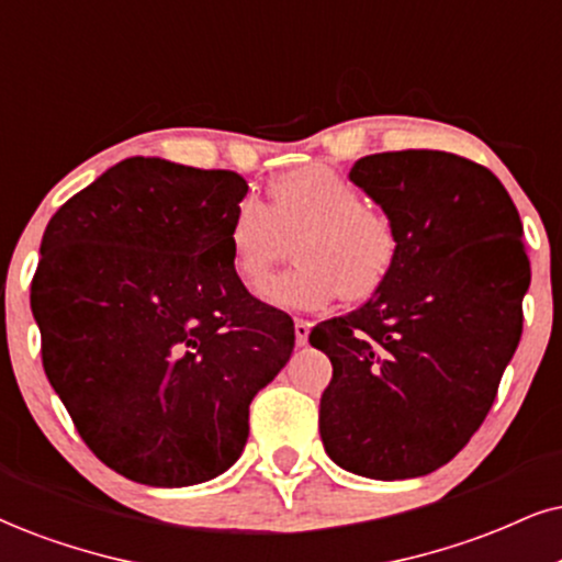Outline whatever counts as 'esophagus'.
I'll return each instance as SVG.
<instances>
[{"instance_id": "1", "label": "esophagus", "mask_w": 562, "mask_h": 562, "mask_svg": "<svg viewBox=\"0 0 562 562\" xmlns=\"http://www.w3.org/2000/svg\"><path fill=\"white\" fill-rule=\"evenodd\" d=\"M310 328H313V325H310L307 321H302V317H296V321H294L296 346H304V344H307V338H310Z\"/></svg>"}]
</instances>
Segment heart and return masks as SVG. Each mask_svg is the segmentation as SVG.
Instances as JSON below:
<instances>
[{"label": "heart", "mask_w": 562, "mask_h": 562, "mask_svg": "<svg viewBox=\"0 0 562 562\" xmlns=\"http://www.w3.org/2000/svg\"><path fill=\"white\" fill-rule=\"evenodd\" d=\"M289 241L296 268L260 289L268 304L286 310H317L336 296L367 302L391 279L401 252L391 213L323 164L276 177L262 203L239 200L226 224L228 262L249 289L286 258Z\"/></svg>", "instance_id": "obj_1"}]
</instances>
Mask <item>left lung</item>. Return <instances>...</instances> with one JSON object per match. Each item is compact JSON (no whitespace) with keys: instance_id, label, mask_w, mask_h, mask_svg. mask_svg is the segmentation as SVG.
<instances>
[{"instance_id":"1","label":"left lung","mask_w":562,"mask_h":562,"mask_svg":"<svg viewBox=\"0 0 562 562\" xmlns=\"http://www.w3.org/2000/svg\"><path fill=\"white\" fill-rule=\"evenodd\" d=\"M349 177L396 221L401 252L375 296L310 330L334 364L321 438L346 472L408 480L453 459L493 408L521 341L529 255L487 166L387 150Z\"/></svg>"}]
</instances>
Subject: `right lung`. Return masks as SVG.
<instances>
[{
  "label": "right lung",
  "instance_id": "obj_1",
  "mask_svg": "<svg viewBox=\"0 0 562 562\" xmlns=\"http://www.w3.org/2000/svg\"><path fill=\"white\" fill-rule=\"evenodd\" d=\"M245 177L124 158L48 221L31 281L41 362L99 459L140 484L224 474L294 321L247 292L226 224Z\"/></svg>",
  "mask_w": 562,
  "mask_h": 562
}]
</instances>
